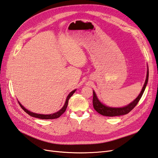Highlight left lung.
Segmentation results:
<instances>
[{
    "label": "left lung",
    "instance_id": "obj_1",
    "mask_svg": "<svg viewBox=\"0 0 158 158\" xmlns=\"http://www.w3.org/2000/svg\"><path fill=\"white\" fill-rule=\"evenodd\" d=\"M148 78H149V70H148L147 73V77L145 79V82L144 83V85L143 87V89L141 91L140 94L139 95L138 97L135 99V100L132 102L129 105H127L123 108H112L106 106L104 104L100 102L98 98L96 96V94L95 91H93V106L94 109L100 114L105 116H121L127 114L129 112H130L132 110H133L136 105L138 104L139 101L142 97V95L143 94L144 91L145 89V87L147 84L148 82Z\"/></svg>",
    "mask_w": 158,
    "mask_h": 158
}]
</instances>
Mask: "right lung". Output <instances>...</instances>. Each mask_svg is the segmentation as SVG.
<instances>
[{
	"instance_id": "obj_1",
	"label": "right lung",
	"mask_w": 158,
	"mask_h": 158,
	"mask_svg": "<svg viewBox=\"0 0 158 158\" xmlns=\"http://www.w3.org/2000/svg\"><path fill=\"white\" fill-rule=\"evenodd\" d=\"M75 91H76V89L72 91L68 95V96L67 98V100H66V102L64 103V105L63 106V107H62L59 111L57 112H55L54 114H36V113L31 112L30 111H29L28 110H27L26 108H25L23 106L19 103V102H19V104L21 107V108L23 109V110L27 114H28L29 116L35 117V118H40V119H46H46H54V118H58V117H60L62 114H63L65 112L66 109H67V105H68L69 98H70L73 96V94L75 92Z\"/></svg>"
}]
</instances>
